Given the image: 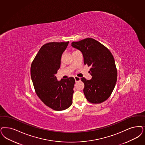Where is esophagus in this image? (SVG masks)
<instances>
[{
  "label": "esophagus",
  "mask_w": 145,
  "mask_h": 145,
  "mask_svg": "<svg viewBox=\"0 0 145 145\" xmlns=\"http://www.w3.org/2000/svg\"><path fill=\"white\" fill-rule=\"evenodd\" d=\"M74 79H75L76 82H78V81H80V78L78 77V76H74Z\"/></svg>",
  "instance_id": "1"
}]
</instances>
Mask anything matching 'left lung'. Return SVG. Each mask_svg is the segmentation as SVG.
<instances>
[{
	"label": "left lung",
	"mask_w": 145,
	"mask_h": 145,
	"mask_svg": "<svg viewBox=\"0 0 145 145\" xmlns=\"http://www.w3.org/2000/svg\"><path fill=\"white\" fill-rule=\"evenodd\" d=\"M72 46L82 52L84 64L91 66V79L81 78L84 83V93L91 103H101L111 94L117 81V72L115 59L109 50L99 42L87 38L73 42Z\"/></svg>",
	"instance_id": "obj_1"
}]
</instances>
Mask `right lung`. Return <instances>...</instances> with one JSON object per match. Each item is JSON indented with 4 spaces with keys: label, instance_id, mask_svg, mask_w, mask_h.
Segmentation results:
<instances>
[{
    "label": "right lung",
    "instance_id": "1",
    "mask_svg": "<svg viewBox=\"0 0 145 145\" xmlns=\"http://www.w3.org/2000/svg\"><path fill=\"white\" fill-rule=\"evenodd\" d=\"M69 42H50L43 45L32 62L30 75L38 97L53 110L61 111L72 104L74 78L58 81L61 55Z\"/></svg>",
    "mask_w": 145,
    "mask_h": 145
}]
</instances>
